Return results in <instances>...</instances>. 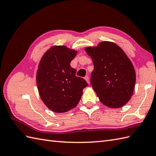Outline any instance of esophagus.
Here are the masks:
<instances>
[{
	"label": "esophagus",
	"instance_id": "1",
	"mask_svg": "<svg viewBox=\"0 0 156 156\" xmlns=\"http://www.w3.org/2000/svg\"><path fill=\"white\" fill-rule=\"evenodd\" d=\"M85 79L86 80V81H87L88 83H89V76L88 75H87V76H85Z\"/></svg>",
	"mask_w": 156,
	"mask_h": 156
}]
</instances>
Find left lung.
Masks as SVG:
<instances>
[{"label": "left lung", "mask_w": 156, "mask_h": 156, "mask_svg": "<svg viewBox=\"0 0 156 156\" xmlns=\"http://www.w3.org/2000/svg\"><path fill=\"white\" fill-rule=\"evenodd\" d=\"M85 51L93 62L91 84L100 101L111 108L126 105L136 83V71L129 58L119 46L108 41L87 47Z\"/></svg>", "instance_id": "obj_1"}]
</instances>
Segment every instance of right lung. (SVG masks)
<instances>
[{
    "label": "right lung",
    "mask_w": 156,
    "mask_h": 156,
    "mask_svg": "<svg viewBox=\"0 0 156 156\" xmlns=\"http://www.w3.org/2000/svg\"><path fill=\"white\" fill-rule=\"evenodd\" d=\"M77 51L65 46L51 47L44 54L37 73V85L42 101L48 108L63 113L77 105L83 89L88 85L75 75L70 65Z\"/></svg>",
    "instance_id": "add662e5"
}]
</instances>
